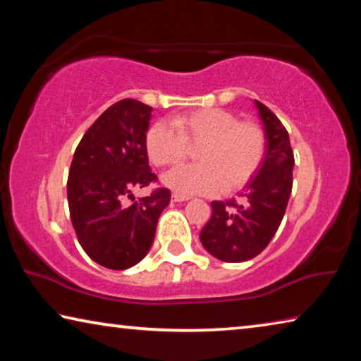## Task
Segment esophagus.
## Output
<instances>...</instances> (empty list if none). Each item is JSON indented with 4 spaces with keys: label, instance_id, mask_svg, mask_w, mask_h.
Returning <instances> with one entry per match:
<instances>
[{
    "label": "esophagus",
    "instance_id": "1",
    "mask_svg": "<svg viewBox=\"0 0 361 361\" xmlns=\"http://www.w3.org/2000/svg\"><path fill=\"white\" fill-rule=\"evenodd\" d=\"M172 199L175 200V202H185V200H189L191 197H189V195H185V194L173 192V194H172Z\"/></svg>",
    "mask_w": 361,
    "mask_h": 361
}]
</instances>
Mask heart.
Returning <instances> with one entry per match:
<instances>
[{"label": "heart", "instance_id": "obj_1", "mask_svg": "<svg viewBox=\"0 0 361 361\" xmlns=\"http://www.w3.org/2000/svg\"><path fill=\"white\" fill-rule=\"evenodd\" d=\"M172 130L164 122L146 132L145 148L149 161L167 167L194 151L197 164L180 166L162 176L167 188L180 194L235 191L252 180L266 152V137L253 122L239 121L221 108H202L178 114Z\"/></svg>", "mask_w": 361, "mask_h": 361}]
</instances>
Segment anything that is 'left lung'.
<instances>
[{"label":"left lung","mask_w":361,"mask_h":361,"mask_svg":"<svg viewBox=\"0 0 361 361\" xmlns=\"http://www.w3.org/2000/svg\"><path fill=\"white\" fill-rule=\"evenodd\" d=\"M266 137V152L239 200H213L212 216L200 231V242L224 262H243L258 256L276 235L293 188L295 157L288 132L266 105L255 100Z\"/></svg>","instance_id":"8db88e82"}]
</instances>
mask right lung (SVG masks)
Wrapping results in <instances>:
<instances>
[{
  "mask_svg": "<svg viewBox=\"0 0 361 361\" xmlns=\"http://www.w3.org/2000/svg\"><path fill=\"white\" fill-rule=\"evenodd\" d=\"M152 108L126 99L109 106L79 142L73 156L66 192L73 228L90 259L124 271L148 255L157 219L170 202V191L126 205L132 191L156 181L145 138Z\"/></svg>",
  "mask_w": 361,
  "mask_h": 361,
  "instance_id": "obj_1",
  "label": "right lung"
}]
</instances>
